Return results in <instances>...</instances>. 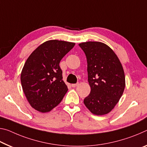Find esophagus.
I'll return each mask as SVG.
<instances>
[{
  "instance_id": "obj_1",
  "label": "esophagus",
  "mask_w": 147,
  "mask_h": 147,
  "mask_svg": "<svg viewBox=\"0 0 147 147\" xmlns=\"http://www.w3.org/2000/svg\"><path fill=\"white\" fill-rule=\"evenodd\" d=\"M79 85V84L77 83V84H71V86L73 88H75L76 87V86H78Z\"/></svg>"
}]
</instances>
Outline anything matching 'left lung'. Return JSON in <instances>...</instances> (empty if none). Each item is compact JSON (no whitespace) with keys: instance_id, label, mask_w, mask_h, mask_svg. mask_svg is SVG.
<instances>
[{"instance_id":"1","label":"left lung","mask_w":147,"mask_h":147,"mask_svg":"<svg viewBox=\"0 0 147 147\" xmlns=\"http://www.w3.org/2000/svg\"><path fill=\"white\" fill-rule=\"evenodd\" d=\"M78 45L87 59L91 88L84 103L94 115H107L115 108L124 91L125 80L122 63L106 44L89 41Z\"/></svg>"}]
</instances>
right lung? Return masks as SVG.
Masks as SVG:
<instances>
[{
    "instance_id": "1",
    "label": "right lung",
    "mask_w": 147,
    "mask_h": 147,
    "mask_svg": "<svg viewBox=\"0 0 147 147\" xmlns=\"http://www.w3.org/2000/svg\"><path fill=\"white\" fill-rule=\"evenodd\" d=\"M74 45L63 40H48L27 58L21 83L28 102L35 110L48 113L61 103L68 88L63 80L59 63Z\"/></svg>"
}]
</instances>
